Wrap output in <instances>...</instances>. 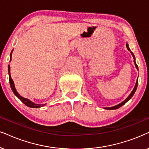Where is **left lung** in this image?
Segmentation results:
<instances>
[{"instance_id":"1","label":"left lung","mask_w":149,"mask_h":149,"mask_svg":"<svg viewBox=\"0 0 149 149\" xmlns=\"http://www.w3.org/2000/svg\"><path fill=\"white\" fill-rule=\"evenodd\" d=\"M126 46H127V49H128L129 51L131 52V55H133V57H134V63H135V66H136V68H137V70H138V65H137L136 63V58H135V56H134V54H133L132 52L131 51V50H130V49H129V44H127V43L126 44ZM138 81L137 80V81H136V85H135V87H134V90H132V92H131V94H129L128 97H127V98H126V99H125V100H124V101H123V102H122V103H120V104H118V105H115V106H113V107H105V109H109V110H112V109H118L119 107H120L121 106H123V105H125V104L128 101V100H130L131 98H132V96H134V94H135V92H136V91L137 87H138Z\"/></svg>"}]
</instances>
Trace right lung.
<instances>
[{
  "mask_svg": "<svg viewBox=\"0 0 149 149\" xmlns=\"http://www.w3.org/2000/svg\"><path fill=\"white\" fill-rule=\"evenodd\" d=\"M13 51V49L11 51V54H10V61H11V55H12ZM8 73H9V84H10L11 90H12V91L13 93H14L15 95L17 97H18L19 99H20L21 101H22V103L24 104V105H26L29 107H31V108H40V107H43V106H44V105H46V104H36V103H33V102H32L31 100L28 99V98L22 97V96H20V94H18V92L16 91V89H15V88L14 83H13V81L12 80V79H11V77L10 65H8Z\"/></svg>",
  "mask_w": 149,
  "mask_h": 149,
  "instance_id": "obj_1",
  "label": "right lung"
}]
</instances>
